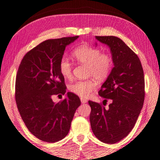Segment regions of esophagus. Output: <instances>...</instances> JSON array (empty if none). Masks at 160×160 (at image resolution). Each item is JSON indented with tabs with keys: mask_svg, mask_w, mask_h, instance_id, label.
Returning <instances> with one entry per match:
<instances>
[{
	"mask_svg": "<svg viewBox=\"0 0 160 160\" xmlns=\"http://www.w3.org/2000/svg\"><path fill=\"white\" fill-rule=\"evenodd\" d=\"M80 101H81V102H82V104H84V103H86L88 102L87 101V100H85V98H80Z\"/></svg>",
	"mask_w": 160,
	"mask_h": 160,
	"instance_id": "esophagus-1",
	"label": "esophagus"
}]
</instances>
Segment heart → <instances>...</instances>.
Masks as SVG:
<instances>
[{
	"mask_svg": "<svg viewBox=\"0 0 160 160\" xmlns=\"http://www.w3.org/2000/svg\"><path fill=\"white\" fill-rule=\"evenodd\" d=\"M72 56L79 63L86 65V75L92 77L71 83L68 86V89L80 98H87L97 86L96 79L98 81H103L110 75L113 67L112 57L109 52H101L100 48L87 44L80 45L75 48L72 51ZM59 70L64 78L70 77L72 64L69 59L65 57L61 58Z\"/></svg>",
	"mask_w": 160,
	"mask_h": 160,
	"instance_id": "heart-1",
	"label": "heart"
}]
</instances>
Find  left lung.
Returning a JSON list of instances; mask_svg holds the SVG:
<instances>
[{
  "label": "left lung",
  "instance_id": "8db88e82",
  "mask_svg": "<svg viewBox=\"0 0 160 160\" xmlns=\"http://www.w3.org/2000/svg\"><path fill=\"white\" fill-rule=\"evenodd\" d=\"M95 38L110 47L112 55L114 68L98 92L105 98L104 102L110 98L112 102L105 109L101 103L88 101L90 125L99 140L115 144L129 135L142 108L145 95L144 72L138 55L120 38Z\"/></svg>",
  "mask_w": 160,
  "mask_h": 160
}]
</instances>
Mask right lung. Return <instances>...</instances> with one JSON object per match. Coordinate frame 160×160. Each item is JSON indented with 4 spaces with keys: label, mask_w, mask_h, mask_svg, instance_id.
<instances>
[{
    "label": "right lung",
    "mask_w": 160,
    "mask_h": 160,
    "mask_svg": "<svg viewBox=\"0 0 160 160\" xmlns=\"http://www.w3.org/2000/svg\"><path fill=\"white\" fill-rule=\"evenodd\" d=\"M78 37L45 40L24 55L18 67L15 92L18 110L28 130L42 141L55 142L64 138L80 105L79 97L70 92L58 103L52 99L66 92L59 63L65 47Z\"/></svg>",
    "instance_id": "1"
}]
</instances>
